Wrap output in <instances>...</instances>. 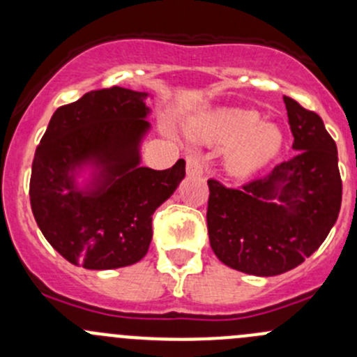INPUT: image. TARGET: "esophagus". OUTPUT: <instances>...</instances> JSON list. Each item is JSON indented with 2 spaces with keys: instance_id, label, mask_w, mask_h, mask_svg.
Segmentation results:
<instances>
[{
  "instance_id": "obj_1",
  "label": "esophagus",
  "mask_w": 357,
  "mask_h": 357,
  "mask_svg": "<svg viewBox=\"0 0 357 357\" xmlns=\"http://www.w3.org/2000/svg\"><path fill=\"white\" fill-rule=\"evenodd\" d=\"M186 172L188 176H202L204 174V164H202L199 155L186 157Z\"/></svg>"
}]
</instances>
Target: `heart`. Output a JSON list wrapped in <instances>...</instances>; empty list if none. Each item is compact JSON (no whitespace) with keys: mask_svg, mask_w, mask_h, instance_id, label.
I'll list each match as a JSON object with an SVG mask.
<instances>
[{"mask_svg":"<svg viewBox=\"0 0 357 357\" xmlns=\"http://www.w3.org/2000/svg\"><path fill=\"white\" fill-rule=\"evenodd\" d=\"M199 136L205 143L231 149L226 169L235 178H248L280 155L283 132L275 124H262L257 112L219 110L200 122Z\"/></svg>","mask_w":357,"mask_h":357,"instance_id":"obj_1","label":"heart"}]
</instances>
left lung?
I'll list each match as a JSON object with an SVG mask.
<instances>
[{"label": "left lung", "mask_w": 357, "mask_h": 357, "mask_svg": "<svg viewBox=\"0 0 357 357\" xmlns=\"http://www.w3.org/2000/svg\"><path fill=\"white\" fill-rule=\"evenodd\" d=\"M294 157L240 190L208 179L207 229L222 264L254 276L297 268L325 242L338 218L337 145L321 117L283 96Z\"/></svg>", "instance_id": "1"}]
</instances>
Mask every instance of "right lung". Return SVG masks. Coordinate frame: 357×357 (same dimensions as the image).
<instances>
[{
    "label": "right lung",
    "mask_w": 357,
    "mask_h": 357,
    "mask_svg": "<svg viewBox=\"0 0 357 357\" xmlns=\"http://www.w3.org/2000/svg\"><path fill=\"white\" fill-rule=\"evenodd\" d=\"M150 93L114 88L86 93L50 119L32 160V214L48 243L86 269L142 261L152 215L185 178V160L142 165Z\"/></svg>",
    "instance_id": "1"
}]
</instances>
